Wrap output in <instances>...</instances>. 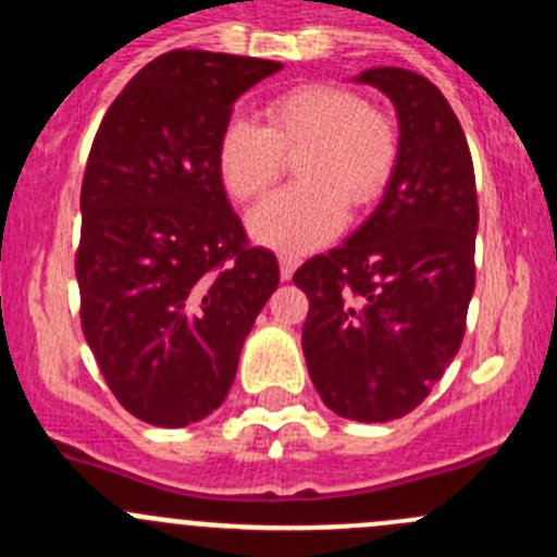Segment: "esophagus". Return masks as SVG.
I'll use <instances>...</instances> for the list:
<instances>
[{
	"label": "esophagus",
	"instance_id": "1",
	"mask_svg": "<svg viewBox=\"0 0 557 557\" xmlns=\"http://www.w3.org/2000/svg\"><path fill=\"white\" fill-rule=\"evenodd\" d=\"M298 264H300V259L293 257V253H282V257H278V270H282L284 282H289V278H293V273Z\"/></svg>",
	"mask_w": 557,
	"mask_h": 557
}]
</instances>
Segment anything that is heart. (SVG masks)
Instances as JSON below:
<instances>
[{"label":"heart","instance_id":"obj_1","mask_svg":"<svg viewBox=\"0 0 557 557\" xmlns=\"http://www.w3.org/2000/svg\"><path fill=\"white\" fill-rule=\"evenodd\" d=\"M300 148V185L273 193L248 215L251 237L273 251H312L345 226L348 201H375L395 171L397 135L350 90L304 85L264 104V126L245 115L223 126L215 146L223 190L253 201L278 178L284 154Z\"/></svg>","mask_w":557,"mask_h":557}]
</instances>
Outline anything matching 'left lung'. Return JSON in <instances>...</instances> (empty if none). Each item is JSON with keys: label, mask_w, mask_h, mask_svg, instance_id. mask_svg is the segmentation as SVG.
I'll return each instance as SVG.
<instances>
[{"label": "left lung", "mask_w": 557, "mask_h": 557, "mask_svg": "<svg viewBox=\"0 0 557 557\" xmlns=\"http://www.w3.org/2000/svg\"><path fill=\"white\" fill-rule=\"evenodd\" d=\"M397 112L395 171L348 239L295 270L309 298L304 356L339 417L414 411L463 339L475 293L478 193L467 137L442 90L406 69H367Z\"/></svg>", "instance_id": "8db88e82"}]
</instances>
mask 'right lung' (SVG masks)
Masks as SVG:
<instances>
[{
	"label": "right lung",
	"instance_id": "add662e5",
	"mask_svg": "<svg viewBox=\"0 0 557 557\" xmlns=\"http://www.w3.org/2000/svg\"><path fill=\"white\" fill-rule=\"evenodd\" d=\"M275 60L160 54L112 101L82 178V331L137 420L185 428L226 400L239 350L278 287L215 171L232 104Z\"/></svg>",
	"mask_w": 557,
	"mask_h": 557
}]
</instances>
